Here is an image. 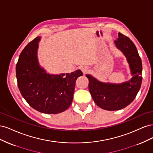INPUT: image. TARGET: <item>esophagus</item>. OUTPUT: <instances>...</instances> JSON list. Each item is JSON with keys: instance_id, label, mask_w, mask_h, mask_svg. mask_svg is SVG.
Masks as SVG:
<instances>
[{"instance_id": "1", "label": "esophagus", "mask_w": 153, "mask_h": 153, "mask_svg": "<svg viewBox=\"0 0 153 153\" xmlns=\"http://www.w3.org/2000/svg\"><path fill=\"white\" fill-rule=\"evenodd\" d=\"M81 70L84 73H86L88 71H89V68L87 66H82L81 67Z\"/></svg>"}]
</instances>
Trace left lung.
Wrapping results in <instances>:
<instances>
[{"label":"left lung","mask_w":153,"mask_h":153,"mask_svg":"<svg viewBox=\"0 0 153 153\" xmlns=\"http://www.w3.org/2000/svg\"><path fill=\"white\" fill-rule=\"evenodd\" d=\"M115 47L126 58L131 78L122 83L103 82L90 74L89 89L92 98L99 107L106 110H119L130 104L139 91L142 80V64L135 45L128 37L118 33Z\"/></svg>","instance_id":"obj_1"}]
</instances>
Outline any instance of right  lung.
Returning <instances> with one entry per match:
<instances>
[{"label":"right lung","instance_id":"right-lung-1","mask_svg":"<svg viewBox=\"0 0 153 153\" xmlns=\"http://www.w3.org/2000/svg\"><path fill=\"white\" fill-rule=\"evenodd\" d=\"M41 38H36L20 55L16 67L18 86L32 108L44 114H59L71 105L76 80L83 73L80 69L70 73H48L38 61Z\"/></svg>","mask_w":153,"mask_h":153}]
</instances>
